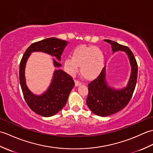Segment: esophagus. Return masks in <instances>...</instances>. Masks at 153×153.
Masks as SVG:
<instances>
[{"instance_id":"obj_1","label":"esophagus","mask_w":153,"mask_h":153,"mask_svg":"<svg viewBox=\"0 0 153 153\" xmlns=\"http://www.w3.org/2000/svg\"><path fill=\"white\" fill-rule=\"evenodd\" d=\"M81 84H82V83L79 82V81L75 80V86H76V87H78L79 85H81Z\"/></svg>"}]
</instances>
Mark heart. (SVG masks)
I'll return each instance as SVG.
<instances>
[{
	"label": "heart",
	"mask_w": 153,
	"mask_h": 153,
	"mask_svg": "<svg viewBox=\"0 0 153 153\" xmlns=\"http://www.w3.org/2000/svg\"><path fill=\"white\" fill-rule=\"evenodd\" d=\"M105 62L102 51L97 47L81 45L76 47L67 57L63 65L64 70L71 76H75L80 66V73L87 80H93L101 72Z\"/></svg>",
	"instance_id": "1"
}]
</instances>
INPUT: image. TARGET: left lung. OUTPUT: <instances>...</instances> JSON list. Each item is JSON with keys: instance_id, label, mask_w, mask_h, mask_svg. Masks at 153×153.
<instances>
[{"instance_id": "left-lung-1", "label": "left lung", "mask_w": 153, "mask_h": 153, "mask_svg": "<svg viewBox=\"0 0 153 153\" xmlns=\"http://www.w3.org/2000/svg\"><path fill=\"white\" fill-rule=\"evenodd\" d=\"M112 46L113 53L124 52L131 66V74L127 85L121 89L110 87L106 79V66L97 79L88 84L87 105L95 114L105 117L118 112L128 105L135 88L137 79V64L134 54L128 47L105 39Z\"/></svg>"}]
</instances>
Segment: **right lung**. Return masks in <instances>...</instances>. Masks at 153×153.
I'll use <instances>...</instances> for the list:
<instances>
[{
	"label": "right lung",
	"mask_w": 153,
	"mask_h": 153,
	"mask_svg": "<svg viewBox=\"0 0 153 153\" xmlns=\"http://www.w3.org/2000/svg\"><path fill=\"white\" fill-rule=\"evenodd\" d=\"M68 42L51 37L31 44L25 51L19 65V83L25 102L39 115L51 117L56 114L66 105L71 89L75 85L70 75L62 70H54L49 87L41 95H35L28 88L25 76L27 61L32 53L41 52L56 58L53 59L55 68H60V57ZM58 61H57V60Z\"/></svg>",
	"instance_id": "add662e5"
}]
</instances>
